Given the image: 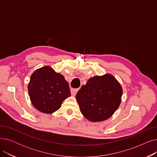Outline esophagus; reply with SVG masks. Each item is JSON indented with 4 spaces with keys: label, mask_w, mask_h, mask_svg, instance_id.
I'll return each instance as SVG.
<instances>
[{
    "label": "esophagus",
    "mask_w": 157,
    "mask_h": 157,
    "mask_svg": "<svg viewBox=\"0 0 157 157\" xmlns=\"http://www.w3.org/2000/svg\"><path fill=\"white\" fill-rule=\"evenodd\" d=\"M78 88H71V95H75L76 94V93L78 92Z\"/></svg>",
    "instance_id": "34e87169"
}]
</instances>
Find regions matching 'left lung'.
Returning <instances> with one entry per match:
<instances>
[{
	"instance_id": "8db88e82",
	"label": "left lung",
	"mask_w": 157,
	"mask_h": 157,
	"mask_svg": "<svg viewBox=\"0 0 157 157\" xmlns=\"http://www.w3.org/2000/svg\"><path fill=\"white\" fill-rule=\"evenodd\" d=\"M123 90L109 74L90 78L76 94L81 113L89 121H102L110 118L121 103Z\"/></svg>"
}]
</instances>
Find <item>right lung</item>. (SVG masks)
I'll return each mask as SVG.
<instances>
[{
	"label": "right lung",
	"mask_w": 157,
	"mask_h": 157,
	"mask_svg": "<svg viewBox=\"0 0 157 157\" xmlns=\"http://www.w3.org/2000/svg\"><path fill=\"white\" fill-rule=\"evenodd\" d=\"M28 91L32 105L38 111L46 114L60 109L63 101L71 96L68 82L49 66L32 73Z\"/></svg>",
	"instance_id": "1"
}]
</instances>
